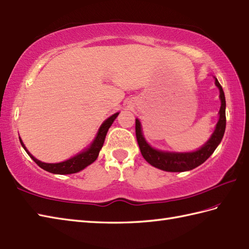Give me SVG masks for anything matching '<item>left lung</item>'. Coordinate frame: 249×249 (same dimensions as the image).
Wrapping results in <instances>:
<instances>
[{
	"mask_svg": "<svg viewBox=\"0 0 249 249\" xmlns=\"http://www.w3.org/2000/svg\"><path fill=\"white\" fill-rule=\"evenodd\" d=\"M215 79V85L219 89V98H220V108H219V119L215 128L213 134L210 137V140L204 145L193 152H167L157 150L152 148L146 142L145 137L142 136V125L139 119H135V134L136 140L139 142L142 156L146 161L157 167L165 171H171V173H180V171L192 170L199 166L203 162H206L210 156L217 148L219 142H222L223 136L226 129V99L225 93L222 86L216 78Z\"/></svg>",
	"mask_w": 249,
	"mask_h": 249,
	"instance_id": "obj_1",
	"label": "left lung"
}]
</instances>
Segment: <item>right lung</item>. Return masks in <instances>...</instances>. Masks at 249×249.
<instances>
[{
	"instance_id": "right-lung-1",
	"label": "right lung",
	"mask_w": 249,
	"mask_h": 249,
	"mask_svg": "<svg viewBox=\"0 0 249 249\" xmlns=\"http://www.w3.org/2000/svg\"><path fill=\"white\" fill-rule=\"evenodd\" d=\"M118 114L119 113L112 115L110 117H108L106 121H104V123L101 124L100 129H99L95 140H93V142H91V145L89 147L85 149L83 152L76 154L75 157H72L71 159L67 160V161H64L60 163H43L39 161V160H37L36 158L33 157L32 154L27 151V149L25 148L24 143L21 141V139H20V142L22 147L24 148L26 153L32 158L33 161H34L38 166L49 171V173L57 174V175H69V174L79 173V171L84 169L85 167L88 166V165H90L91 163L96 161L99 156V152H100L104 143V140H106V136L109 126L112 125V124L114 123V120L116 119V117H117Z\"/></svg>"
}]
</instances>
